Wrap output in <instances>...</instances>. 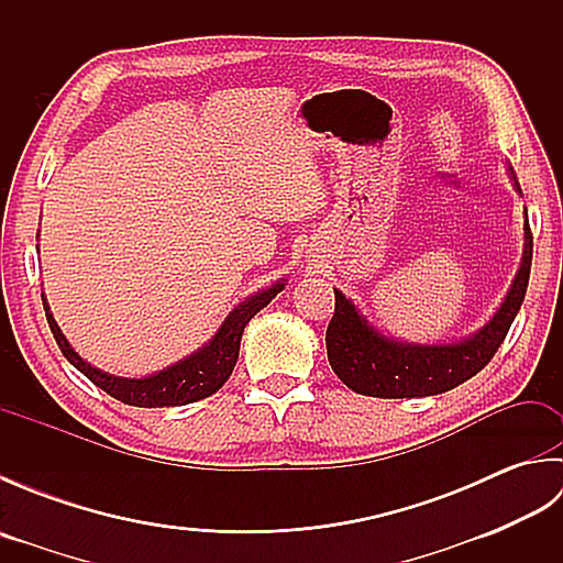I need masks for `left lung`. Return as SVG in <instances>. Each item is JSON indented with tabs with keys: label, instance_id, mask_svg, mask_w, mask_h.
Here are the masks:
<instances>
[{
	"label": "left lung",
	"instance_id": "1",
	"mask_svg": "<svg viewBox=\"0 0 563 563\" xmlns=\"http://www.w3.org/2000/svg\"><path fill=\"white\" fill-rule=\"evenodd\" d=\"M510 178L520 190L512 169ZM522 230V261L504 305L474 336L457 343L418 345L394 341L369 324L341 290H333L336 309H333L327 329V353L333 373L339 375L345 387L379 399L433 397V394L450 391L474 377L492 363L494 353L500 349L512 319L518 314L525 292H528L532 268V232L528 210H525Z\"/></svg>",
	"mask_w": 563,
	"mask_h": 563
}]
</instances>
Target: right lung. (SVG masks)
Returning a JSON list of instances; mask_svg holds the SVG:
<instances>
[{
    "label": "right lung",
    "mask_w": 563,
    "mask_h": 563,
    "mask_svg": "<svg viewBox=\"0 0 563 563\" xmlns=\"http://www.w3.org/2000/svg\"><path fill=\"white\" fill-rule=\"evenodd\" d=\"M283 288H285V280H278L275 285H271V288L246 297L242 305H236L232 312L227 314L218 333H214L202 349L190 353L188 357H184V361L174 363L172 367L162 369V373H154L142 379L115 377L84 361V357L71 349L69 341L65 339V333L59 331L57 321L51 314V307L45 302V295L41 297H43L47 324H51V331L59 345V351H63V355L79 369L84 377H89L93 385L101 387L106 394H111V397L118 401L140 406V409L142 406H145V409H162V406L194 404L218 391L224 382L230 379L232 369L236 365L239 343H242L244 327Z\"/></svg>",
    "instance_id": "add662e5"
}]
</instances>
